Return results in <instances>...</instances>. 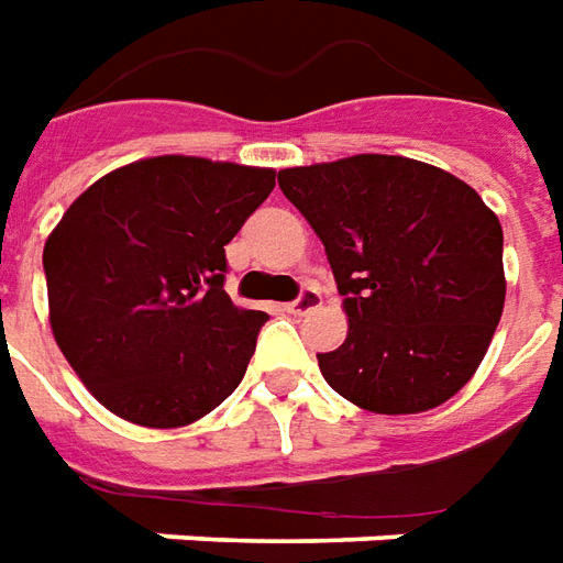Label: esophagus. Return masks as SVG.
I'll list each match as a JSON object with an SVG mask.
<instances>
[{
    "mask_svg": "<svg viewBox=\"0 0 563 563\" xmlns=\"http://www.w3.org/2000/svg\"><path fill=\"white\" fill-rule=\"evenodd\" d=\"M318 306H321V294H318L314 287H302L299 297L287 302L285 311L287 314H309V311H314Z\"/></svg>",
    "mask_w": 563,
    "mask_h": 563,
    "instance_id": "1",
    "label": "esophagus"
}]
</instances>
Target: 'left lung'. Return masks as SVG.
Wrapping results in <instances>:
<instances>
[{"label":"left lung","mask_w":563,"mask_h":563,"mask_svg":"<svg viewBox=\"0 0 563 563\" xmlns=\"http://www.w3.org/2000/svg\"><path fill=\"white\" fill-rule=\"evenodd\" d=\"M278 186L327 249L347 339L318 354L339 396L420 413L455 396L504 311V231L462 179L401 155L290 167Z\"/></svg>","instance_id":"obj_1"}]
</instances>
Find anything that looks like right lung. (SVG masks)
<instances>
[{
  "mask_svg": "<svg viewBox=\"0 0 563 563\" xmlns=\"http://www.w3.org/2000/svg\"><path fill=\"white\" fill-rule=\"evenodd\" d=\"M276 170L158 155L101 176L44 245L56 344L122 420L176 429L240 387L266 311L228 290L224 245Z\"/></svg>",
  "mask_w": 563,
  "mask_h": 563,
  "instance_id": "obj_1",
  "label": "right lung"
}]
</instances>
